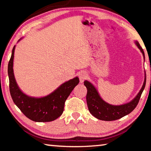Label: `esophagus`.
Listing matches in <instances>:
<instances>
[{
	"label": "esophagus",
	"instance_id": "esophagus-1",
	"mask_svg": "<svg viewBox=\"0 0 151 151\" xmlns=\"http://www.w3.org/2000/svg\"><path fill=\"white\" fill-rule=\"evenodd\" d=\"M87 76H88L87 73H86L85 71H81V72L79 73L78 76H79V80H80L81 83H83V81L86 78Z\"/></svg>",
	"mask_w": 151,
	"mask_h": 151
}]
</instances>
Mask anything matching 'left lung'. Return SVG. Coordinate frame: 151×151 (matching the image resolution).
Wrapping results in <instances>:
<instances>
[{"mask_svg": "<svg viewBox=\"0 0 151 151\" xmlns=\"http://www.w3.org/2000/svg\"><path fill=\"white\" fill-rule=\"evenodd\" d=\"M135 42H136L138 48L141 51L145 58V52L142 47H140L139 42L136 41ZM84 85L87 88V94H86V103H87L89 111L92 115L99 120H102V121H115V120L119 119L127 115L136 108L143 90L145 87V85H146V76H145L142 88L137 96L130 103L120 106L111 105V104L104 102L101 98L96 89L88 81H85L84 82Z\"/></svg>", "mask_w": 151, "mask_h": 151, "instance_id": "left-lung-1", "label": "left lung"}]
</instances>
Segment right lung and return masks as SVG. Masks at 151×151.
I'll list each match as a JSON object with an SVG mask.
<instances>
[{"label": "right lung", "mask_w": 151, "mask_h": 151, "mask_svg": "<svg viewBox=\"0 0 151 151\" xmlns=\"http://www.w3.org/2000/svg\"><path fill=\"white\" fill-rule=\"evenodd\" d=\"M15 46L12 50L8 65L9 89L12 101L27 118L35 122H50L58 118L64 111L65 103L73 88L79 83L75 77L60 85L52 93L42 98L26 95L20 90L13 73V58Z\"/></svg>", "instance_id": "obj_1"}]
</instances>
